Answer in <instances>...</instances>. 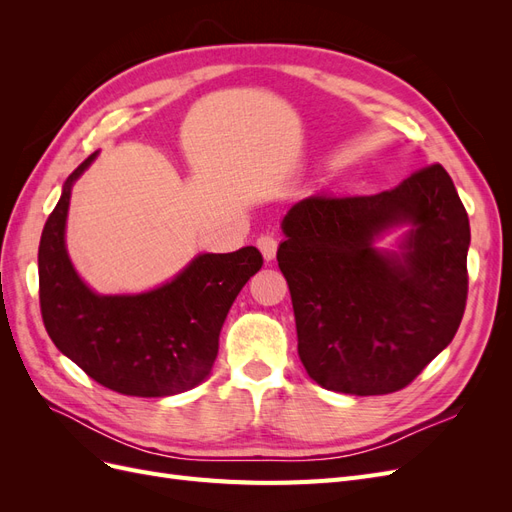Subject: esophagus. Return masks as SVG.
<instances>
[{
  "instance_id": "esophagus-1",
  "label": "esophagus",
  "mask_w": 512,
  "mask_h": 512,
  "mask_svg": "<svg viewBox=\"0 0 512 512\" xmlns=\"http://www.w3.org/2000/svg\"><path fill=\"white\" fill-rule=\"evenodd\" d=\"M256 245H258V250L262 252V256H265V260H273L275 258V254H277V239L273 235H269V232H267V235H260Z\"/></svg>"
}]
</instances>
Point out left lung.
I'll list each match as a JSON object with an SVG mask.
<instances>
[{
    "label": "left lung",
    "instance_id": "obj_1",
    "mask_svg": "<svg viewBox=\"0 0 512 512\" xmlns=\"http://www.w3.org/2000/svg\"><path fill=\"white\" fill-rule=\"evenodd\" d=\"M413 224L399 255L373 239ZM277 250L297 320L299 359L322 389L401 391L453 342L468 299L470 222L440 164L395 190L314 194L282 222Z\"/></svg>",
    "mask_w": 512,
    "mask_h": 512
}]
</instances>
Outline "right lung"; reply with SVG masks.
Masks as SVG:
<instances>
[{
  "label": "right lung",
  "instance_id": "add662e5",
  "mask_svg": "<svg viewBox=\"0 0 512 512\" xmlns=\"http://www.w3.org/2000/svg\"><path fill=\"white\" fill-rule=\"evenodd\" d=\"M66 179L38 247L40 312L53 344L106 389L132 397L177 395L203 382L218 356L232 301L262 267L256 247L200 254L173 282L132 297H98L72 269L64 228L72 183Z\"/></svg>",
  "mask_w": 512,
  "mask_h": 512
}]
</instances>
